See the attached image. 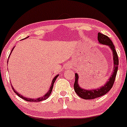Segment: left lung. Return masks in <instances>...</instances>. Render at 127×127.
<instances>
[{
    "instance_id": "left-lung-1",
    "label": "left lung",
    "mask_w": 127,
    "mask_h": 127,
    "mask_svg": "<svg viewBox=\"0 0 127 127\" xmlns=\"http://www.w3.org/2000/svg\"><path fill=\"white\" fill-rule=\"evenodd\" d=\"M97 39L99 42L102 45L108 46L112 51V54L113 56V62H114V66H113V71L111 77L107 82L104 85L100 87V88L95 90H85L81 88L79 85L78 84L79 76L77 73L75 74V82L74 84V89L75 92L80 97L84 99H93L95 98L99 97L104 95L107 94L109 91L112 88L115 80L116 76L118 71V65H119V59L116 51L115 50L114 45L112 41L110 40L108 37L106 35L99 32L97 34Z\"/></svg>"
}]
</instances>
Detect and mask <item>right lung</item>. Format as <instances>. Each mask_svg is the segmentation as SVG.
Wrapping results in <instances>:
<instances>
[{
  "instance_id": "add662e5",
  "label": "right lung",
  "mask_w": 127,
  "mask_h": 127,
  "mask_svg": "<svg viewBox=\"0 0 127 127\" xmlns=\"http://www.w3.org/2000/svg\"><path fill=\"white\" fill-rule=\"evenodd\" d=\"M28 37H27L26 38H28ZM26 38H25V39H26ZM13 49H14V48H13V50H11V52L13 51ZM11 52L10 54H9V56L11 55ZM59 75L58 74L57 76H56L55 77H54V79H53V80H52V82H51V87H50V90H49V91H48V92L47 93L45 94V95H44V96H43L42 97H39V98H37V99H31V98H28V97H25L22 96V95H20V94H19L17 92V91H16V90L14 89V88L13 87V86H12V88H13V91H14L15 93L16 94V95H17L18 96H19L20 98H22V99H24V100H26V101H28V102H40V101H42V100H46V99H47V98H48L49 97H50V95H51V91H52V90H53V85H54V83L56 81V79H57V77H58Z\"/></svg>"
}]
</instances>
